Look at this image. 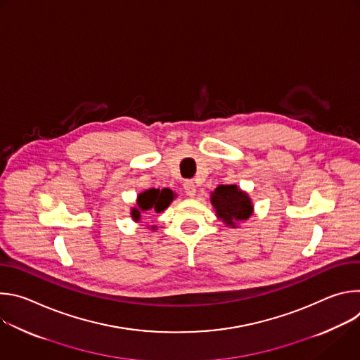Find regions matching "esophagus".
<instances>
[{
    "label": "esophagus",
    "instance_id": "obj_1",
    "mask_svg": "<svg viewBox=\"0 0 360 360\" xmlns=\"http://www.w3.org/2000/svg\"><path fill=\"white\" fill-rule=\"evenodd\" d=\"M184 189H185V193L188 196H195V193H196V185L192 181H185L184 182Z\"/></svg>",
    "mask_w": 360,
    "mask_h": 360
}]
</instances>
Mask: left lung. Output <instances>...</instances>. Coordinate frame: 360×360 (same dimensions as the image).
Wrapping results in <instances>:
<instances>
[{"instance_id": "1", "label": "left lung", "mask_w": 360, "mask_h": 360, "mask_svg": "<svg viewBox=\"0 0 360 360\" xmlns=\"http://www.w3.org/2000/svg\"><path fill=\"white\" fill-rule=\"evenodd\" d=\"M211 202L217 217L232 228H236V222L246 221L253 212L249 195L236 185H219L211 193Z\"/></svg>"}]
</instances>
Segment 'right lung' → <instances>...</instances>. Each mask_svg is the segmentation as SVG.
Segmentation results:
<instances>
[{
	"instance_id": "add662e5",
	"label": "right lung",
	"mask_w": 360,
	"mask_h": 360,
	"mask_svg": "<svg viewBox=\"0 0 360 360\" xmlns=\"http://www.w3.org/2000/svg\"><path fill=\"white\" fill-rule=\"evenodd\" d=\"M174 198H175V193L168 188H165L162 191L155 189V188L148 189L138 195L136 207L132 208L131 217L135 222H138L141 219L142 212L152 211V212L160 214L169 207V203L174 200ZM152 228H155V226H152Z\"/></svg>"
}]
</instances>
